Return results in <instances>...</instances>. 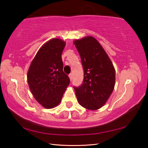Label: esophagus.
Masks as SVG:
<instances>
[{"mask_svg": "<svg viewBox=\"0 0 148 148\" xmlns=\"http://www.w3.org/2000/svg\"><path fill=\"white\" fill-rule=\"evenodd\" d=\"M69 78H70V80L72 81V74H69Z\"/></svg>", "mask_w": 148, "mask_h": 148, "instance_id": "1", "label": "esophagus"}]
</instances>
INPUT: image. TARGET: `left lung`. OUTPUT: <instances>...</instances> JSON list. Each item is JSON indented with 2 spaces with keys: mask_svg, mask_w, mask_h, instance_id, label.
<instances>
[{
  "mask_svg": "<svg viewBox=\"0 0 148 148\" xmlns=\"http://www.w3.org/2000/svg\"><path fill=\"white\" fill-rule=\"evenodd\" d=\"M84 70L82 85L74 88L77 101L85 109L97 110L104 106L114 88V65L95 37L86 36L74 40Z\"/></svg>",
  "mask_w": 148,
  "mask_h": 148,
  "instance_id": "obj_1",
  "label": "left lung"
}]
</instances>
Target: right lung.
<instances>
[{"label":"right lung","mask_w":148,"mask_h":148,"mask_svg":"<svg viewBox=\"0 0 148 148\" xmlns=\"http://www.w3.org/2000/svg\"><path fill=\"white\" fill-rule=\"evenodd\" d=\"M66 42L53 38L40 47L27 72L31 93L40 105L52 109L59 105L70 83L63 72L62 54Z\"/></svg>","instance_id":"add662e5"}]
</instances>
